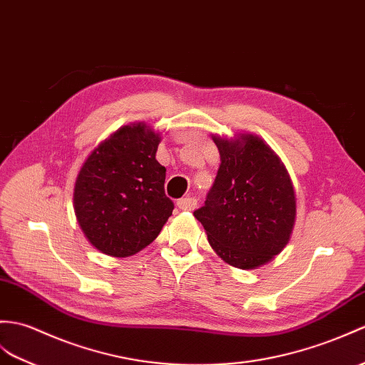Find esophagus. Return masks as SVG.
<instances>
[{
	"label": "esophagus",
	"mask_w": 365,
	"mask_h": 365,
	"mask_svg": "<svg viewBox=\"0 0 365 365\" xmlns=\"http://www.w3.org/2000/svg\"><path fill=\"white\" fill-rule=\"evenodd\" d=\"M177 205H179V208L183 211H192L197 207V199L185 197V199H180L179 202H177Z\"/></svg>",
	"instance_id": "obj_1"
}]
</instances>
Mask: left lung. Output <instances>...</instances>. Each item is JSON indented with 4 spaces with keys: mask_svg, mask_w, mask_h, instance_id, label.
<instances>
[{
    "mask_svg": "<svg viewBox=\"0 0 365 365\" xmlns=\"http://www.w3.org/2000/svg\"><path fill=\"white\" fill-rule=\"evenodd\" d=\"M213 141L221 165L205 205L194 217L219 258L238 269H257L291 240L297 215L291 175L258 135H213Z\"/></svg>",
    "mask_w": 365,
    "mask_h": 365,
    "instance_id": "8db88e82",
    "label": "left lung"
}]
</instances>
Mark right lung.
Here are the masks:
<instances>
[{
    "mask_svg": "<svg viewBox=\"0 0 365 365\" xmlns=\"http://www.w3.org/2000/svg\"><path fill=\"white\" fill-rule=\"evenodd\" d=\"M160 141L144 121L123 125L91 150L76 177V219L93 247L108 257L143 250L173 215L166 168L155 160Z\"/></svg>",
    "mask_w": 365,
    "mask_h": 365,
    "instance_id": "1",
    "label": "right lung"
}]
</instances>
